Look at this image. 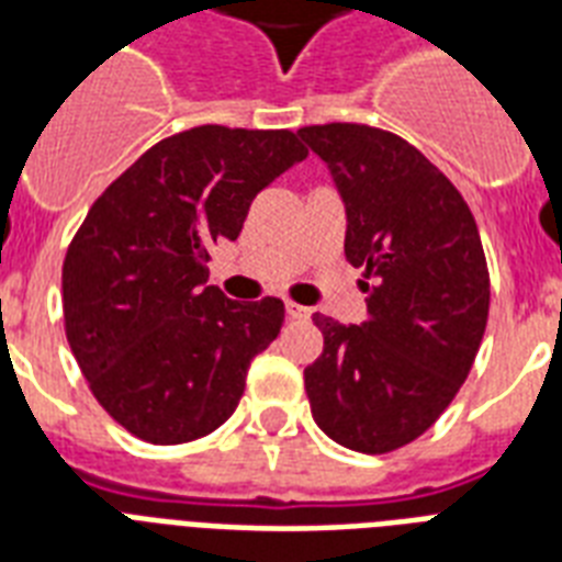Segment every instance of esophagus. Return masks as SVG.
Wrapping results in <instances>:
<instances>
[{
    "label": "esophagus",
    "instance_id": "34e87169",
    "mask_svg": "<svg viewBox=\"0 0 562 562\" xmlns=\"http://www.w3.org/2000/svg\"><path fill=\"white\" fill-rule=\"evenodd\" d=\"M285 315H289V321H306L312 312L303 306H297V303H285Z\"/></svg>",
    "mask_w": 562,
    "mask_h": 562
}]
</instances>
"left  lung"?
I'll use <instances>...</instances> for the list:
<instances>
[{"instance_id": "1", "label": "left lung", "mask_w": 562, "mask_h": 562, "mask_svg": "<svg viewBox=\"0 0 562 562\" xmlns=\"http://www.w3.org/2000/svg\"><path fill=\"white\" fill-rule=\"evenodd\" d=\"M329 166L344 210V254L364 268L368 321L315 315L324 352L306 375L312 417L352 452L417 440L470 375L490 312L479 227L452 180L391 131L300 127Z\"/></svg>"}]
</instances>
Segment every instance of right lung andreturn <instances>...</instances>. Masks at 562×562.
<instances>
[{"mask_svg":"<svg viewBox=\"0 0 562 562\" xmlns=\"http://www.w3.org/2000/svg\"><path fill=\"white\" fill-rule=\"evenodd\" d=\"M306 154L291 131L192 127L148 148L87 212L64 259L66 341L101 408L139 440L189 443L236 411L285 306L224 297L206 262Z\"/></svg>","mask_w":562,"mask_h":562,"instance_id":"obj_1","label":"right lung"}]
</instances>
